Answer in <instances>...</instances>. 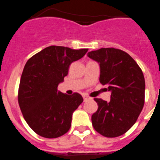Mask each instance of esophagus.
<instances>
[{"mask_svg":"<svg viewBox=\"0 0 160 160\" xmlns=\"http://www.w3.org/2000/svg\"><path fill=\"white\" fill-rule=\"evenodd\" d=\"M82 97H83V99H84V101L88 100V99H91V98H90L89 96H87V95H82Z\"/></svg>","mask_w":160,"mask_h":160,"instance_id":"1","label":"esophagus"}]
</instances>
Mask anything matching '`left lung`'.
Masks as SVG:
<instances>
[{
  "label": "left lung",
  "mask_w": 160,
  "mask_h": 160,
  "mask_svg": "<svg viewBox=\"0 0 160 160\" xmlns=\"http://www.w3.org/2000/svg\"><path fill=\"white\" fill-rule=\"evenodd\" d=\"M98 62L99 82L111 92L109 102L95 98L98 110L91 117L94 129L107 138L126 133L135 124L145 99V78L136 61L125 52L113 48L87 53Z\"/></svg>",
  "instance_id": "left-lung-1"
}]
</instances>
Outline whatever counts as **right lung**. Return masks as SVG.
<instances>
[{
  "label": "right lung",
  "mask_w": 160,
  "mask_h": 160,
  "mask_svg": "<svg viewBox=\"0 0 160 160\" xmlns=\"http://www.w3.org/2000/svg\"><path fill=\"white\" fill-rule=\"evenodd\" d=\"M87 51L49 46L26 63L19 84V107L28 125L41 137L56 138L70 129L73 112L83 99L78 93H61L57 87L64 82L71 63Z\"/></svg>",
  "instance_id": "add662e5"
}]
</instances>
